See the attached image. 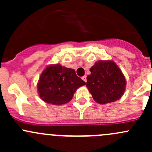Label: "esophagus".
<instances>
[{"label":"esophagus","instance_id":"esophagus-1","mask_svg":"<svg viewBox=\"0 0 152 152\" xmlns=\"http://www.w3.org/2000/svg\"><path fill=\"white\" fill-rule=\"evenodd\" d=\"M82 80L84 81V82H87V76H82Z\"/></svg>","mask_w":152,"mask_h":152}]
</instances>
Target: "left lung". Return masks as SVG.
Returning <instances> with one entry per match:
<instances>
[{
  "label": "left lung",
  "instance_id": "8db88e82",
  "mask_svg": "<svg viewBox=\"0 0 152 152\" xmlns=\"http://www.w3.org/2000/svg\"><path fill=\"white\" fill-rule=\"evenodd\" d=\"M86 86L93 99L101 104L118 100L123 96L126 79L121 70L112 61H99L90 69Z\"/></svg>",
  "mask_w": 152,
  "mask_h": 152
}]
</instances>
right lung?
Listing matches in <instances>:
<instances>
[{"instance_id":"add662e5","label":"right lung","mask_w":152,"mask_h":152,"mask_svg":"<svg viewBox=\"0 0 152 152\" xmlns=\"http://www.w3.org/2000/svg\"><path fill=\"white\" fill-rule=\"evenodd\" d=\"M85 85V82L76 76L74 70L57 64L47 67L42 71L37 87L42 100L60 105L70 102L76 90Z\"/></svg>"}]
</instances>
